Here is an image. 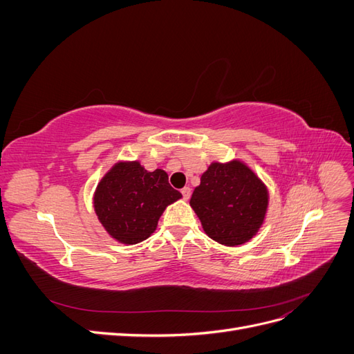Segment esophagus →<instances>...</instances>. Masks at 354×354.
<instances>
[{"mask_svg":"<svg viewBox=\"0 0 354 354\" xmlns=\"http://www.w3.org/2000/svg\"><path fill=\"white\" fill-rule=\"evenodd\" d=\"M190 194H192V189L189 187V186H186V187H183L181 189V195H183V199H189L190 198Z\"/></svg>","mask_w":354,"mask_h":354,"instance_id":"1","label":"esophagus"}]
</instances>
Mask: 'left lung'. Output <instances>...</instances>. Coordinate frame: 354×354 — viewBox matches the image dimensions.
I'll return each mask as SVG.
<instances>
[{
	"instance_id": "left-lung-1",
	"label": "left lung",
	"mask_w": 354,
	"mask_h": 354,
	"mask_svg": "<svg viewBox=\"0 0 354 354\" xmlns=\"http://www.w3.org/2000/svg\"><path fill=\"white\" fill-rule=\"evenodd\" d=\"M267 203L266 186L239 160L211 164L190 198L205 233L227 246L242 245L254 236L263 224Z\"/></svg>"
}]
</instances>
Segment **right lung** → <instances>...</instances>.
<instances>
[{"instance_id":"1","label":"right lung","mask_w":354,"mask_h":354,"mask_svg":"<svg viewBox=\"0 0 354 354\" xmlns=\"http://www.w3.org/2000/svg\"><path fill=\"white\" fill-rule=\"evenodd\" d=\"M180 198L164 169L151 173L138 162H120L99 183L94 209L112 238L133 245L151 236L160 214Z\"/></svg>"}]
</instances>
